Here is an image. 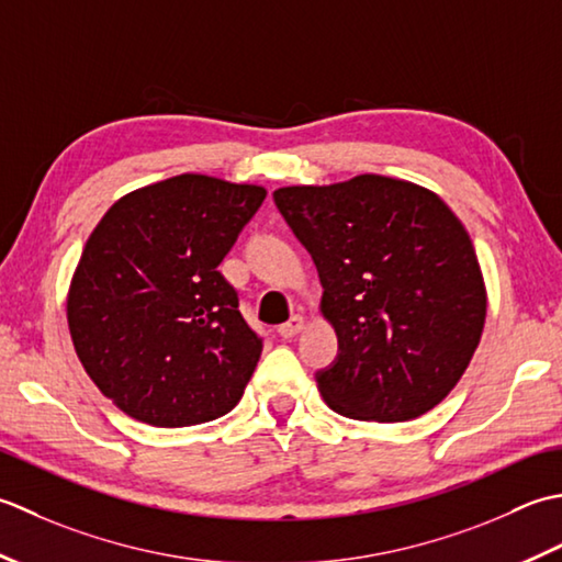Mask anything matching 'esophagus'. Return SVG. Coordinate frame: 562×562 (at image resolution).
<instances>
[{"mask_svg":"<svg viewBox=\"0 0 562 562\" xmlns=\"http://www.w3.org/2000/svg\"><path fill=\"white\" fill-rule=\"evenodd\" d=\"M303 327H305V317L303 315H293L289 323L285 325H281L279 327V335L283 337V339H293L297 331H303Z\"/></svg>","mask_w":562,"mask_h":562,"instance_id":"1","label":"esophagus"}]
</instances>
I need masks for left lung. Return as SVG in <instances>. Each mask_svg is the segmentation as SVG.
I'll return each mask as SVG.
<instances>
[{
  "instance_id": "8db88e82",
  "label": "left lung",
  "mask_w": 562,
  "mask_h": 562,
  "mask_svg": "<svg viewBox=\"0 0 562 562\" xmlns=\"http://www.w3.org/2000/svg\"><path fill=\"white\" fill-rule=\"evenodd\" d=\"M273 203L311 251L339 353L315 373L349 419L407 422L461 381L485 325V283L465 227L437 193L361 175L285 187Z\"/></svg>"
}]
</instances>
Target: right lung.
<instances>
[{
  "label": "right lung",
  "instance_id": "add662e5",
  "mask_svg": "<svg viewBox=\"0 0 562 562\" xmlns=\"http://www.w3.org/2000/svg\"><path fill=\"white\" fill-rule=\"evenodd\" d=\"M267 189L179 175L123 196L89 235L67 295L75 351L125 415L191 427L231 412L261 353L217 265Z\"/></svg>",
  "mask_w": 562,
  "mask_h": 562
}]
</instances>
